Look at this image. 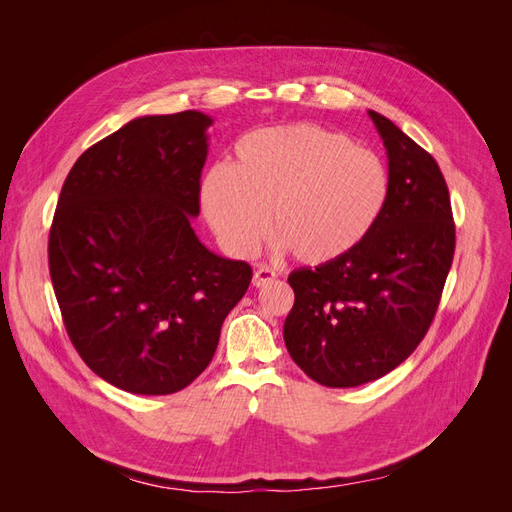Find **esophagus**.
Listing matches in <instances>:
<instances>
[{"instance_id": "1", "label": "esophagus", "mask_w": 512, "mask_h": 512, "mask_svg": "<svg viewBox=\"0 0 512 512\" xmlns=\"http://www.w3.org/2000/svg\"><path fill=\"white\" fill-rule=\"evenodd\" d=\"M275 271H271V269H267V267H262V269H258L256 273H254V277H252V284L256 286V288H262V286H267V284H271L273 280H275Z\"/></svg>"}]
</instances>
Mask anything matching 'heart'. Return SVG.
<instances>
[{"label":"heart","instance_id":"1","mask_svg":"<svg viewBox=\"0 0 512 512\" xmlns=\"http://www.w3.org/2000/svg\"><path fill=\"white\" fill-rule=\"evenodd\" d=\"M389 190L376 151L314 123H286L243 136L230 166L203 179L200 205L230 254L252 256L273 222L294 260L320 267L367 239Z\"/></svg>","mask_w":512,"mask_h":512}]
</instances>
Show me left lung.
Instances as JSON below:
<instances>
[{
    "mask_svg": "<svg viewBox=\"0 0 512 512\" xmlns=\"http://www.w3.org/2000/svg\"><path fill=\"white\" fill-rule=\"evenodd\" d=\"M386 147L391 190L367 239L339 260L288 275L284 342L305 374L350 389L393 371L436 316L455 254L446 181L429 153L369 111Z\"/></svg>",
    "mask_w": 512,
    "mask_h": 512,
    "instance_id": "obj_1",
    "label": "left lung"
}]
</instances>
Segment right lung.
<instances>
[{
  "mask_svg": "<svg viewBox=\"0 0 512 512\" xmlns=\"http://www.w3.org/2000/svg\"><path fill=\"white\" fill-rule=\"evenodd\" d=\"M213 119L145 115L89 147L59 194L49 269L87 367L134 395H170L203 374L222 322L252 282L213 254L192 218Z\"/></svg>",
  "mask_w": 512,
  "mask_h": 512,
  "instance_id": "add662e5",
  "label": "right lung"
}]
</instances>
